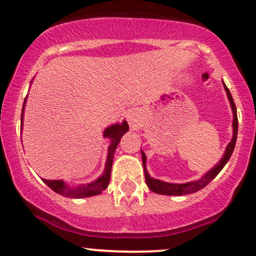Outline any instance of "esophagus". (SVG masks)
Returning a JSON list of instances; mask_svg holds the SVG:
<instances>
[{"instance_id": "esophagus-1", "label": "esophagus", "mask_w": 256, "mask_h": 256, "mask_svg": "<svg viewBox=\"0 0 256 256\" xmlns=\"http://www.w3.org/2000/svg\"><path fill=\"white\" fill-rule=\"evenodd\" d=\"M126 119H128V122L131 126V128H136L140 125V116L137 110H130L126 116Z\"/></svg>"}]
</instances>
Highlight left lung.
<instances>
[{
	"label": "left lung",
	"mask_w": 256,
	"mask_h": 256,
	"mask_svg": "<svg viewBox=\"0 0 256 256\" xmlns=\"http://www.w3.org/2000/svg\"><path fill=\"white\" fill-rule=\"evenodd\" d=\"M224 89L226 91V95H228V102H230L232 114H234V122H232V130H234V134H232V138L228 143V146L225 149V154L222 155V158H220V161L216 164L213 168H210L206 174L202 176L201 178L198 179V180L189 182V183H183V184H176V183H167V182L158 180V179H155L150 177L148 171H146V154L142 152V162H143V168H144V177L146 185H148L149 189L152 192L160 194V195H171V196H183V195H189V194H194L198 190L204 189V186H207L210 182L213 180L216 176L219 174V172L224 168V166L228 164V161L230 160L232 152H234V146H236V140H237V132H238V119H237V110L236 104H234V98H232L230 90L228 89L224 82Z\"/></svg>",
	"instance_id": "8db88e82"
}]
</instances>
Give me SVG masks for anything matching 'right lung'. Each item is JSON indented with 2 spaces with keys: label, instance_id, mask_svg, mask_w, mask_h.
Wrapping results in <instances>:
<instances>
[{
  "label": "right lung",
  "instance_id": "add662e5",
  "mask_svg": "<svg viewBox=\"0 0 256 256\" xmlns=\"http://www.w3.org/2000/svg\"><path fill=\"white\" fill-rule=\"evenodd\" d=\"M26 104V98L24 101V106H22V122H24V108ZM128 131V125L126 120L122 122V124H114L112 126H108L104 132V138H110V144L108 146V155L107 161H106L104 171L102 176L96 179V180L91 182V183L78 185V186H71L64 180H49V179H43V182L54 190L55 192L60 194V195L66 196V198H90V196L100 195L104 190L107 189L108 184H110V171H112V164H113L114 152H116V146H118L120 140H122V134Z\"/></svg>",
  "mask_w": 256,
  "mask_h": 256
}]
</instances>
